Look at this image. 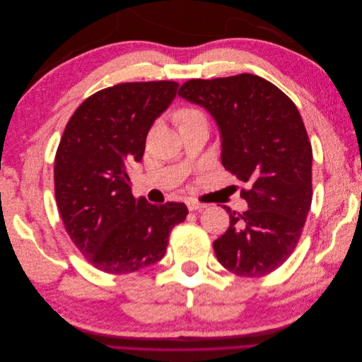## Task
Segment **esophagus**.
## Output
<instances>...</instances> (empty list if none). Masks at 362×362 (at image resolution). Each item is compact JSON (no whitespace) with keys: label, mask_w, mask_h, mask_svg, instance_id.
<instances>
[{"label":"esophagus","mask_w":362,"mask_h":362,"mask_svg":"<svg viewBox=\"0 0 362 362\" xmlns=\"http://www.w3.org/2000/svg\"><path fill=\"white\" fill-rule=\"evenodd\" d=\"M185 204H187V208L190 211H201V210H204V208H206V205L205 204H202V202H198V201H194V199H187L185 201Z\"/></svg>","instance_id":"1"}]
</instances>
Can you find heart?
<instances>
[{
    "label": "heart",
    "mask_w": 362,
    "mask_h": 362,
    "mask_svg": "<svg viewBox=\"0 0 362 362\" xmlns=\"http://www.w3.org/2000/svg\"><path fill=\"white\" fill-rule=\"evenodd\" d=\"M198 117H204V115H202V112H201V110H198V108H194V107L182 108V110L178 113V120H180V124L189 122V120L198 119Z\"/></svg>",
    "instance_id": "b5f03b06"
}]
</instances>
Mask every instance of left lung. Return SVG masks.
Masks as SVG:
<instances>
[{"label":"left lung","instance_id":"1","mask_svg":"<svg viewBox=\"0 0 362 362\" xmlns=\"http://www.w3.org/2000/svg\"><path fill=\"white\" fill-rule=\"evenodd\" d=\"M178 95L204 107L221 131L222 164L250 185L249 208L229 213L213 243L221 264L238 276L276 270L293 254L313 199V149L298 107L258 75L189 80Z\"/></svg>","mask_w":362,"mask_h":362}]
</instances>
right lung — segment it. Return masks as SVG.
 Wrapping results in <instances>:
<instances>
[{"instance_id":"1","label":"right lung","mask_w":362,"mask_h":362,"mask_svg":"<svg viewBox=\"0 0 362 362\" xmlns=\"http://www.w3.org/2000/svg\"><path fill=\"white\" fill-rule=\"evenodd\" d=\"M178 83H120L76 108L54 163V190L64 229L98 270L122 275L164 257L182 202L136 199L127 168L140 161L148 131L177 96Z\"/></svg>"}]
</instances>
